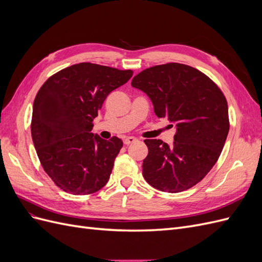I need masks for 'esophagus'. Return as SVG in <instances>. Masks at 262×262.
Wrapping results in <instances>:
<instances>
[{
	"label": "esophagus",
	"instance_id": "obj_1",
	"mask_svg": "<svg viewBox=\"0 0 262 262\" xmlns=\"http://www.w3.org/2000/svg\"><path fill=\"white\" fill-rule=\"evenodd\" d=\"M137 141H138V140H137L136 138L129 137V138H125V139L123 140V143L126 144V145H129V144H132V143H134V142H137Z\"/></svg>",
	"mask_w": 262,
	"mask_h": 262
}]
</instances>
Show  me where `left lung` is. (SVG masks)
<instances>
[{
    "instance_id": "8db88e82",
    "label": "left lung",
    "mask_w": 262,
    "mask_h": 262,
    "mask_svg": "<svg viewBox=\"0 0 262 262\" xmlns=\"http://www.w3.org/2000/svg\"><path fill=\"white\" fill-rule=\"evenodd\" d=\"M132 87L145 93L158 118L175 126L173 144L145 140L143 177L157 190L176 193L193 187L211 170L229 130L223 93L200 71L167 63L142 71Z\"/></svg>"
}]
</instances>
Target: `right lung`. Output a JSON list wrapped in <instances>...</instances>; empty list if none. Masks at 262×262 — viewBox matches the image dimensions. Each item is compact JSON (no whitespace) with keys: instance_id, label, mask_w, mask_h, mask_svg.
<instances>
[{"instance_id":"obj_1","label":"right lung","mask_w":262,"mask_h":262,"mask_svg":"<svg viewBox=\"0 0 262 262\" xmlns=\"http://www.w3.org/2000/svg\"><path fill=\"white\" fill-rule=\"evenodd\" d=\"M132 74L84 62L61 70L39 90L31 138L45 171L63 191L91 194L108 182L123 143L92 133L93 121L108 95Z\"/></svg>"}]
</instances>
